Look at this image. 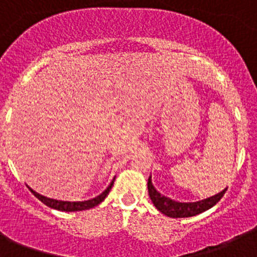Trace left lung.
<instances>
[{"label":"left lung","mask_w":257,"mask_h":257,"mask_svg":"<svg viewBox=\"0 0 257 257\" xmlns=\"http://www.w3.org/2000/svg\"><path fill=\"white\" fill-rule=\"evenodd\" d=\"M147 188L148 194H150V198H151L154 206L160 213L171 218H188L203 213V211L211 209L215 203H218V201L223 197V194L227 190V188H224L222 192L217 193V194H214L211 197H207V198H203V200L186 202V201L172 200L169 197L164 196L160 192H158L156 188L154 186V184H152L151 176L148 177Z\"/></svg>","instance_id":"left-lung-1"}]
</instances>
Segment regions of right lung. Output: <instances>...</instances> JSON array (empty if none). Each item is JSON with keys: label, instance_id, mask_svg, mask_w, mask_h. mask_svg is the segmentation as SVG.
Segmentation results:
<instances>
[{"label": "right lung", "instance_id": "add662e5", "mask_svg": "<svg viewBox=\"0 0 257 257\" xmlns=\"http://www.w3.org/2000/svg\"><path fill=\"white\" fill-rule=\"evenodd\" d=\"M114 180H115V177L111 180V182L109 184V186H107V188H106V189L103 190L101 194H98V196L94 197V198H90V200H86V201L54 200V198H48V197H46V196H42V194H39V193L35 192L34 189H31L29 185H27V188H29L30 192L33 193L34 196L37 197L38 200L42 201V202H43L46 206L51 207V209L59 210V211H67V213H71V211H82V210L92 209V207L99 205V203L102 202L106 197H107V194H109L110 190H111V186H113V184H114Z\"/></svg>", "mask_w": 257, "mask_h": 257}]
</instances>
